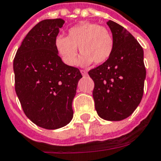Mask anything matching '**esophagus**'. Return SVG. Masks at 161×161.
<instances>
[{"mask_svg": "<svg viewBox=\"0 0 161 161\" xmlns=\"http://www.w3.org/2000/svg\"><path fill=\"white\" fill-rule=\"evenodd\" d=\"M80 73H81V75L83 76H86L87 75V71L86 69H80Z\"/></svg>", "mask_w": 161, "mask_h": 161, "instance_id": "obj_1", "label": "esophagus"}]
</instances>
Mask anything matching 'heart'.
<instances>
[{
    "instance_id": "obj_1",
    "label": "heart",
    "mask_w": 161,
    "mask_h": 161,
    "mask_svg": "<svg viewBox=\"0 0 161 161\" xmlns=\"http://www.w3.org/2000/svg\"><path fill=\"white\" fill-rule=\"evenodd\" d=\"M54 46L64 62L70 66L76 64L79 47L82 53L79 64L86 66L92 62L101 64L108 61L114 50V39L106 27L94 22H82L70 27L67 37L57 36Z\"/></svg>"
}]
</instances>
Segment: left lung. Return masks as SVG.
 <instances>
[{
  "instance_id": "8db88e82",
  "label": "left lung",
  "mask_w": 161,
  "mask_h": 161,
  "mask_svg": "<svg viewBox=\"0 0 161 161\" xmlns=\"http://www.w3.org/2000/svg\"><path fill=\"white\" fill-rule=\"evenodd\" d=\"M114 39V50L108 61L88 74L95 86L92 95L99 117L120 121L131 115L144 94L146 69L144 50L131 33L108 21Z\"/></svg>"
}]
</instances>
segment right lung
Wrapping results in <instances>:
<instances>
[{
  "label": "right lung",
  "instance_id": "right-lung-1",
  "mask_svg": "<svg viewBox=\"0 0 161 161\" xmlns=\"http://www.w3.org/2000/svg\"><path fill=\"white\" fill-rule=\"evenodd\" d=\"M60 18L41 21L30 30L13 61L15 90L22 110L36 125L57 129L73 118L72 102L82 77L64 63L54 46Z\"/></svg>",
  "mask_w": 161,
  "mask_h": 161
}]
</instances>
